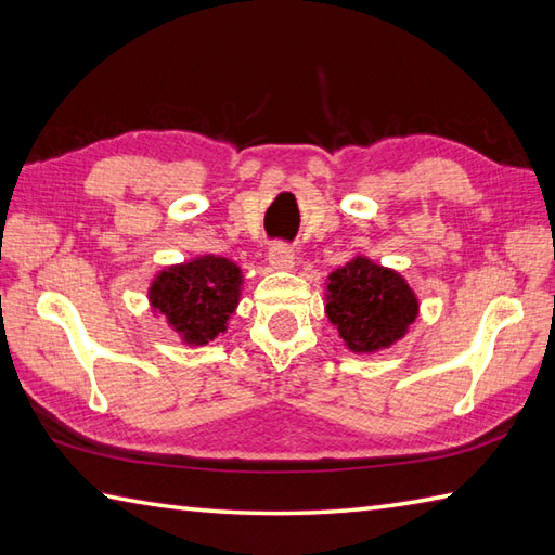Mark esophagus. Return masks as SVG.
Here are the masks:
<instances>
[{
    "instance_id": "esophagus-1",
    "label": "esophagus",
    "mask_w": 555,
    "mask_h": 555,
    "mask_svg": "<svg viewBox=\"0 0 555 555\" xmlns=\"http://www.w3.org/2000/svg\"><path fill=\"white\" fill-rule=\"evenodd\" d=\"M268 263L275 270H292L294 268V251L287 244H273L268 251Z\"/></svg>"
}]
</instances>
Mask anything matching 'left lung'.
I'll return each mask as SVG.
<instances>
[{
    "label": "left lung",
    "mask_w": 555,
    "mask_h": 555,
    "mask_svg": "<svg viewBox=\"0 0 555 555\" xmlns=\"http://www.w3.org/2000/svg\"><path fill=\"white\" fill-rule=\"evenodd\" d=\"M420 313V299L392 268L354 256L325 282V315L347 349L373 354L406 335Z\"/></svg>",
    "instance_id": "left-lung-1"
}]
</instances>
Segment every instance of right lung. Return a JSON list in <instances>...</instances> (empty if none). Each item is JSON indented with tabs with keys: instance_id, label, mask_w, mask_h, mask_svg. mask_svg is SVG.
I'll use <instances>...</instances> for the list:
<instances>
[{
	"instance_id": "1",
	"label": "right lung",
	"mask_w": 555,
	"mask_h": 555,
	"mask_svg": "<svg viewBox=\"0 0 555 555\" xmlns=\"http://www.w3.org/2000/svg\"><path fill=\"white\" fill-rule=\"evenodd\" d=\"M242 285L240 266L230 258L206 254L163 268L151 282L149 301L153 313L165 315L184 345L201 347L228 333Z\"/></svg>"
}]
</instances>
